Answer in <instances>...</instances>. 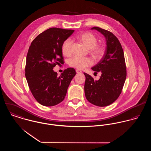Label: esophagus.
Listing matches in <instances>:
<instances>
[{
	"label": "esophagus",
	"mask_w": 151,
	"mask_h": 151,
	"mask_svg": "<svg viewBox=\"0 0 151 151\" xmlns=\"http://www.w3.org/2000/svg\"><path fill=\"white\" fill-rule=\"evenodd\" d=\"M76 73H78V74H80V73H82V71H81V70H76Z\"/></svg>",
	"instance_id": "esophagus-1"
}]
</instances>
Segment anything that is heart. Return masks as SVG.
Instances as JSON below:
<instances>
[{"instance_id":"b5f03b06","label":"heart","mask_w":151,"mask_h":151,"mask_svg":"<svg viewBox=\"0 0 151 151\" xmlns=\"http://www.w3.org/2000/svg\"><path fill=\"white\" fill-rule=\"evenodd\" d=\"M78 39L83 43L86 47L91 49V53L96 60L102 58L104 53V49L102 46L98 45L96 37L91 32H85L78 36ZM62 51L65 56H70L72 52V41L70 39L65 40L62 45ZM70 66L77 68L84 69L86 67L93 65V60L90 58H82L74 56L69 61Z\"/></svg>"}]
</instances>
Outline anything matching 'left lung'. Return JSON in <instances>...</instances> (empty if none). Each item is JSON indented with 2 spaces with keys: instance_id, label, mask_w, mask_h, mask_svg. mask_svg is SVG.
<instances>
[{
  "instance_id": "1",
  "label": "left lung",
  "mask_w": 151,
  "mask_h": 151,
  "mask_svg": "<svg viewBox=\"0 0 151 151\" xmlns=\"http://www.w3.org/2000/svg\"><path fill=\"white\" fill-rule=\"evenodd\" d=\"M104 35L106 41V49L100 62L92 70L95 73L102 74L96 81L89 74L86 76L84 91L86 99L91 104L101 107L113 103L120 96L126 76V65L122 46L117 38L111 32L94 27Z\"/></svg>"
}]
</instances>
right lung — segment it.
<instances>
[{"label": "right lung", "instance_id": "right-lung-1", "mask_svg": "<svg viewBox=\"0 0 151 151\" xmlns=\"http://www.w3.org/2000/svg\"><path fill=\"white\" fill-rule=\"evenodd\" d=\"M74 31L50 28L39 34L29 46L25 75L32 95L43 106H53L62 102L76 74L73 68H67L58 77L53 70L56 65L64 63L62 45Z\"/></svg>", "mask_w": 151, "mask_h": 151}]
</instances>
